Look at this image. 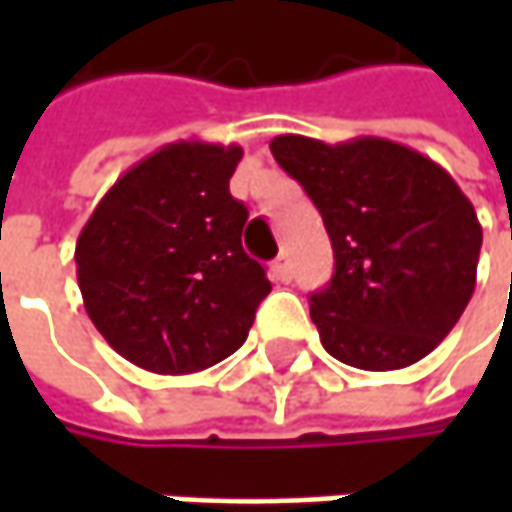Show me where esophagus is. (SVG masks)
I'll list each match as a JSON object with an SVG mask.
<instances>
[{"instance_id": "34e87169", "label": "esophagus", "mask_w": 512, "mask_h": 512, "mask_svg": "<svg viewBox=\"0 0 512 512\" xmlns=\"http://www.w3.org/2000/svg\"><path fill=\"white\" fill-rule=\"evenodd\" d=\"M270 270H273V279H276V282H282V285H287V282L293 279V265H290V256H287V253H282V256L273 262Z\"/></svg>"}]
</instances>
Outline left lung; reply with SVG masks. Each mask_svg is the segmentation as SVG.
Wrapping results in <instances>:
<instances>
[{"mask_svg":"<svg viewBox=\"0 0 512 512\" xmlns=\"http://www.w3.org/2000/svg\"><path fill=\"white\" fill-rule=\"evenodd\" d=\"M270 153L319 207L333 245V279L310 293L327 353L359 370L424 359L476 287L482 225L462 187L379 136L325 145L285 133Z\"/></svg>","mask_w":512,"mask_h":512,"instance_id":"8db88e82","label":"left lung"}]
</instances>
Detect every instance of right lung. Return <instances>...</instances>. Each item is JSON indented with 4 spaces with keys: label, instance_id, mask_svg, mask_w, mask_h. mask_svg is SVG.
I'll list each match as a JSON object with an SVG mask.
<instances>
[{
    "label": "right lung",
    "instance_id": "1",
    "mask_svg": "<svg viewBox=\"0 0 512 512\" xmlns=\"http://www.w3.org/2000/svg\"><path fill=\"white\" fill-rule=\"evenodd\" d=\"M239 145L173 142L116 179L76 242L90 322L142 370L196 373L236 353L270 293L230 196Z\"/></svg>",
    "mask_w": 512,
    "mask_h": 512
}]
</instances>
